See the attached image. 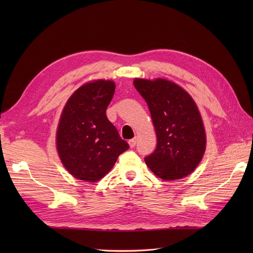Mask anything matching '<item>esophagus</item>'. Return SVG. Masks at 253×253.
I'll use <instances>...</instances> for the list:
<instances>
[{
	"label": "esophagus",
	"instance_id": "1",
	"mask_svg": "<svg viewBox=\"0 0 253 253\" xmlns=\"http://www.w3.org/2000/svg\"><path fill=\"white\" fill-rule=\"evenodd\" d=\"M136 138H133L131 140H128V144H129V148H134L136 145Z\"/></svg>",
	"mask_w": 253,
	"mask_h": 253
}]
</instances>
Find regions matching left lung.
Returning <instances> with one entry per match:
<instances>
[{
	"label": "left lung",
	"mask_w": 253,
	"mask_h": 253,
	"mask_svg": "<svg viewBox=\"0 0 253 253\" xmlns=\"http://www.w3.org/2000/svg\"><path fill=\"white\" fill-rule=\"evenodd\" d=\"M134 86L149 106L157 136L155 151L144 158L149 169L164 180L192 173L206 150L203 119L192 97L162 78H136Z\"/></svg>",
	"instance_id": "obj_1"
}]
</instances>
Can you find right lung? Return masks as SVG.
I'll use <instances>...</instances> for the list:
<instances>
[{
  "label": "right lung",
  "instance_id": "add662e5",
  "mask_svg": "<svg viewBox=\"0 0 253 253\" xmlns=\"http://www.w3.org/2000/svg\"><path fill=\"white\" fill-rule=\"evenodd\" d=\"M114 93L115 83L111 80L88 82L70 97L61 114L57 150L75 178L100 180L128 149L105 114Z\"/></svg>",
  "mask_w": 253,
  "mask_h": 253
}]
</instances>
